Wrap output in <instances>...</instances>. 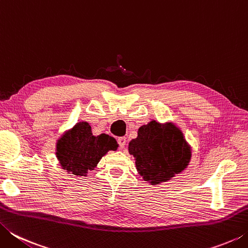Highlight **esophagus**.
<instances>
[{
	"mask_svg": "<svg viewBox=\"0 0 248 248\" xmlns=\"http://www.w3.org/2000/svg\"><path fill=\"white\" fill-rule=\"evenodd\" d=\"M125 143H127V139H125V137L118 138V144L120 146V149H124Z\"/></svg>",
	"mask_w": 248,
	"mask_h": 248,
	"instance_id": "34e87169",
	"label": "esophagus"
}]
</instances>
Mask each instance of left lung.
I'll use <instances>...</instances> for the list:
<instances>
[{"mask_svg":"<svg viewBox=\"0 0 248 248\" xmlns=\"http://www.w3.org/2000/svg\"><path fill=\"white\" fill-rule=\"evenodd\" d=\"M129 153L142 178L152 185L167 182L180 173L191 156L183 133L174 125L156 121L142 125L138 137L129 143Z\"/></svg>","mask_w":248,"mask_h":248,"instance_id":"8db88e82","label":"left lung"}]
</instances>
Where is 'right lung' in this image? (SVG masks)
Instances as JSON below:
<instances>
[{"instance_id":"obj_1","label":"right lung","mask_w":248,"mask_h":248,"mask_svg":"<svg viewBox=\"0 0 248 248\" xmlns=\"http://www.w3.org/2000/svg\"><path fill=\"white\" fill-rule=\"evenodd\" d=\"M118 149L114 138L108 134L93 136L91 125L78 123L62 136L57 143V157L63 170L77 176L93 170L108 151Z\"/></svg>"}]
</instances>
